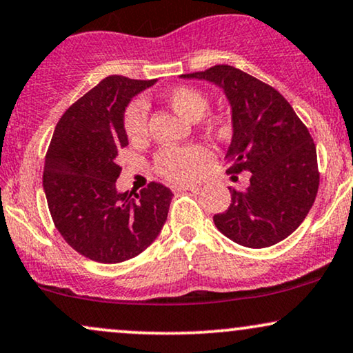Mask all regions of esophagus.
Returning <instances> with one entry per match:
<instances>
[{"label":"esophagus","mask_w":353,"mask_h":353,"mask_svg":"<svg viewBox=\"0 0 353 353\" xmlns=\"http://www.w3.org/2000/svg\"><path fill=\"white\" fill-rule=\"evenodd\" d=\"M174 192H185V190H190V192H195L199 190V185L190 184V185H172Z\"/></svg>","instance_id":"esophagus-1"}]
</instances>
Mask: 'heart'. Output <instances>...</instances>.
I'll return each instance as SVG.
<instances>
[{"instance_id": "obj_1", "label": "heart", "mask_w": 353, "mask_h": 353, "mask_svg": "<svg viewBox=\"0 0 353 353\" xmlns=\"http://www.w3.org/2000/svg\"><path fill=\"white\" fill-rule=\"evenodd\" d=\"M164 101L188 121L199 120L209 108V97L201 88L188 87V85L165 92ZM146 120L148 107L144 100L136 99L131 101L123 114V128L131 143H139L146 138ZM207 161H209V151L201 144L165 148L156 156V169L164 179L176 184H185L201 174L202 165Z\"/></svg>"}]
</instances>
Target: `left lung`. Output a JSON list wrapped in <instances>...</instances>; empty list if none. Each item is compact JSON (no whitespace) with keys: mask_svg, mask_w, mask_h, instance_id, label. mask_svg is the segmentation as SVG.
<instances>
[{"mask_svg":"<svg viewBox=\"0 0 353 353\" xmlns=\"http://www.w3.org/2000/svg\"><path fill=\"white\" fill-rule=\"evenodd\" d=\"M217 85L232 108L228 174L250 172L245 192L230 189L232 203L214 215L227 239L266 248L290 236L311 210L319 189L311 134L288 100L268 83L232 65L181 75Z\"/></svg>","mask_w":353,"mask_h":353,"instance_id":"obj_1","label":"left lung"}]
</instances>
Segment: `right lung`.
I'll use <instances>...</instances> for the list:
<instances>
[{"instance_id": "right-lung-1", "label": "right lung", "mask_w": 353, "mask_h": 353, "mask_svg": "<svg viewBox=\"0 0 353 353\" xmlns=\"http://www.w3.org/2000/svg\"><path fill=\"white\" fill-rule=\"evenodd\" d=\"M156 83L110 75L75 101L55 126L46 154V199L54 225L75 252L121 263L150 246L168 219L172 192L151 182L118 192V152L128 146L123 114L134 95Z\"/></svg>"}]
</instances>
